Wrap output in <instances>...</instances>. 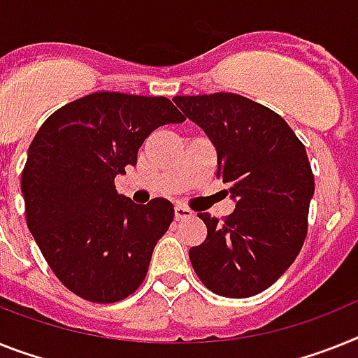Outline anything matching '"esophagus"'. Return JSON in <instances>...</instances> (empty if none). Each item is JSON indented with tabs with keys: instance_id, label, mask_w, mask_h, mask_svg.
Instances as JSON below:
<instances>
[{
	"instance_id": "esophagus-1",
	"label": "esophagus",
	"mask_w": 358,
	"mask_h": 358,
	"mask_svg": "<svg viewBox=\"0 0 358 358\" xmlns=\"http://www.w3.org/2000/svg\"><path fill=\"white\" fill-rule=\"evenodd\" d=\"M194 213L191 211V209H187V207L184 206H176L174 207V218L176 220H187V218H193Z\"/></svg>"
}]
</instances>
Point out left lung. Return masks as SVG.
Segmentation results:
<instances>
[{
    "instance_id": "left-lung-1",
    "label": "left lung",
    "mask_w": 358,
    "mask_h": 358,
    "mask_svg": "<svg viewBox=\"0 0 358 358\" xmlns=\"http://www.w3.org/2000/svg\"><path fill=\"white\" fill-rule=\"evenodd\" d=\"M173 101L209 136L216 174L236 202L225 220L198 213L207 236L189 249L194 273L216 295H258L295 262L306 240L315 178L304 143L275 110L240 94Z\"/></svg>"
}]
</instances>
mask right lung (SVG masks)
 Segmentation results:
<instances>
[{
	"instance_id": "right-lung-1",
	"label": "right lung",
	"mask_w": 358,
	"mask_h": 358,
	"mask_svg": "<svg viewBox=\"0 0 358 358\" xmlns=\"http://www.w3.org/2000/svg\"><path fill=\"white\" fill-rule=\"evenodd\" d=\"M185 122L164 96L92 92L40 127L21 173L27 225L63 286L96 304L140 287L152 249L173 222V203L136 206L114 178L136 165L155 129Z\"/></svg>"
}]
</instances>
